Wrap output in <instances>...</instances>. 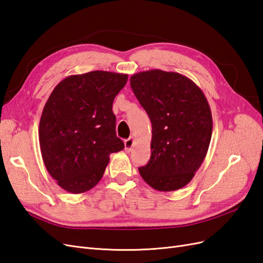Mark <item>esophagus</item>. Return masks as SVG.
<instances>
[{
  "label": "esophagus",
  "mask_w": 263,
  "mask_h": 263,
  "mask_svg": "<svg viewBox=\"0 0 263 263\" xmlns=\"http://www.w3.org/2000/svg\"><path fill=\"white\" fill-rule=\"evenodd\" d=\"M133 146H134V137H129L128 139L125 140V150L127 153H129Z\"/></svg>",
  "instance_id": "esophagus-1"
}]
</instances>
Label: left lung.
Instances as JSON below:
<instances>
[{"label": "left lung", "mask_w": 263, "mask_h": 263, "mask_svg": "<svg viewBox=\"0 0 263 263\" xmlns=\"http://www.w3.org/2000/svg\"><path fill=\"white\" fill-rule=\"evenodd\" d=\"M130 86L153 126L150 160L138 168L141 178L163 192L185 186L204 161L212 138L204 93L189 78L158 69L132 76Z\"/></svg>", "instance_id": "8db88e82"}]
</instances>
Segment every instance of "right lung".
<instances>
[{
	"label": "right lung",
	"mask_w": 263,
	"mask_h": 263,
	"mask_svg": "<svg viewBox=\"0 0 263 263\" xmlns=\"http://www.w3.org/2000/svg\"><path fill=\"white\" fill-rule=\"evenodd\" d=\"M127 79L107 71L70 76L47 100L39 123L41 151L47 171L67 192L97 185L109 155L124 149L112 107Z\"/></svg>",
	"instance_id": "add662e5"
}]
</instances>
